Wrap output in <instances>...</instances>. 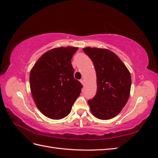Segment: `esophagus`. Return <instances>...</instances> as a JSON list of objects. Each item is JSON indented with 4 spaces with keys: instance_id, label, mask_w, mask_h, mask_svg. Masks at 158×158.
Wrapping results in <instances>:
<instances>
[{
    "instance_id": "1",
    "label": "esophagus",
    "mask_w": 158,
    "mask_h": 158,
    "mask_svg": "<svg viewBox=\"0 0 158 158\" xmlns=\"http://www.w3.org/2000/svg\"><path fill=\"white\" fill-rule=\"evenodd\" d=\"M80 82L82 83V85L83 86H85V80H84V79H81V80H80Z\"/></svg>"
}]
</instances>
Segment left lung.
I'll return each instance as SVG.
<instances>
[{"instance_id": "left-lung-1", "label": "left lung", "mask_w": 158, "mask_h": 158, "mask_svg": "<svg viewBox=\"0 0 158 158\" xmlns=\"http://www.w3.org/2000/svg\"><path fill=\"white\" fill-rule=\"evenodd\" d=\"M84 52L93 62L97 75V93L88 101L91 113L100 120H109L120 113L127 104L131 76L120 59L105 48L86 47Z\"/></svg>"}]
</instances>
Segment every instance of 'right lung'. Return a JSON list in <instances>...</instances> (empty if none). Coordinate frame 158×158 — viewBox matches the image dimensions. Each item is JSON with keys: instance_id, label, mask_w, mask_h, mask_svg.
Here are the masks:
<instances>
[{"instance_id": "add662e5", "label": "right lung", "mask_w": 158, "mask_h": 158, "mask_svg": "<svg viewBox=\"0 0 158 158\" xmlns=\"http://www.w3.org/2000/svg\"><path fill=\"white\" fill-rule=\"evenodd\" d=\"M78 47L55 48L38 59L30 73L34 103L42 114L53 120L64 118L81 93L82 84L74 79L71 60Z\"/></svg>"}]
</instances>
